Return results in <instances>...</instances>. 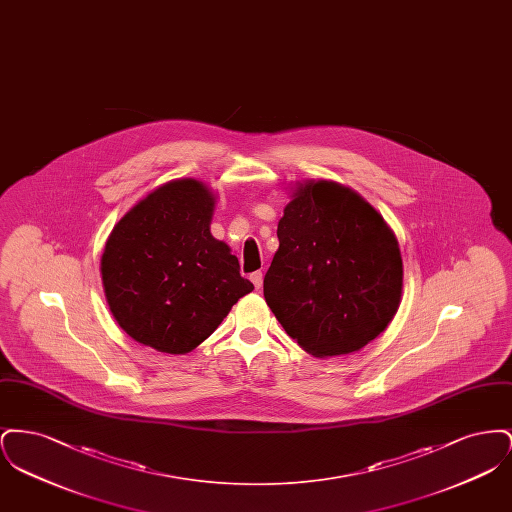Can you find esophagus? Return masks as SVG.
I'll return each instance as SVG.
<instances>
[{"label":"esophagus","mask_w":512,"mask_h":512,"mask_svg":"<svg viewBox=\"0 0 512 512\" xmlns=\"http://www.w3.org/2000/svg\"><path fill=\"white\" fill-rule=\"evenodd\" d=\"M251 282H253V286H255L257 290H261V288H263V272H261V270L253 272V274H251Z\"/></svg>","instance_id":"34e87169"}]
</instances>
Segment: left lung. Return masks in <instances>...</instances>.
I'll return each instance as SVG.
<instances>
[{"label": "left lung", "mask_w": 512, "mask_h": 512, "mask_svg": "<svg viewBox=\"0 0 512 512\" xmlns=\"http://www.w3.org/2000/svg\"><path fill=\"white\" fill-rule=\"evenodd\" d=\"M276 234L263 292L303 351L349 355L388 328L401 305L403 259L363 195L332 180L295 182Z\"/></svg>", "instance_id": "obj_1"}]
</instances>
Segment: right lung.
Listing matches in <instances>:
<instances>
[{"label": "right lung", "mask_w": 512, "mask_h": 512, "mask_svg": "<svg viewBox=\"0 0 512 512\" xmlns=\"http://www.w3.org/2000/svg\"><path fill=\"white\" fill-rule=\"evenodd\" d=\"M215 203L207 184L176 178L113 226L101 282L109 311L132 340L161 353H190L253 292L238 257L211 234Z\"/></svg>", "instance_id": "obj_1"}]
</instances>
